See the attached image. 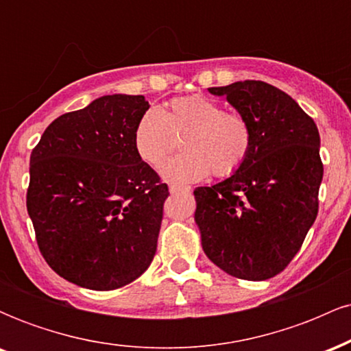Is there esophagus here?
Wrapping results in <instances>:
<instances>
[{
	"label": "esophagus",
	"mask_w": 351,
	"mask_h": 351,
	"mask_svg": "<svg viewBox=\"0 0 351 351\" xmlns=\"http://www.w3.org/2000/svg\"><path fill=\"white\" fill-rule=\"evenodd\" d=\"M180 191H188V188H183V186H180V184L170 183V193H180Z\"/></svg>",
	"instance_id": "1"
}]
</instances>
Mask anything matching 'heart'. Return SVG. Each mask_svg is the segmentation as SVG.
Wrapping results in <instances>:
<instances>
[{
    "label": "heart",
    "mask_w": 351,
    "mask_h": 351,
    "mask_svg": "<svg viewBox=\"0 0 351 351\" xmlns=\"http://www.w3.org/2000/svg\"><path fill=\"white\" fill-rule=\"evenodd\" d=\"M176 136H182L185 152L162 170L173 183H195L211 171L219 178L234 175L252 148L247 119L203 95L175 97L163 110H145L134 130L136 155L152 168H160L178 144Z\"/></svg>",
    "instance_id": "heart-1"
}]
</instances>
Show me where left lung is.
Masks as SVG:
<instances>
[{
	"label": "left lung",
	"instance_id": "left-lung-1",
	"mask_svg": "<svg viewBox=\"0 0 351 351\" xmlns=\"http://www.w3.org/2000/svg\"><path fill=\"white\" fill-rule=\"evenodd\" d=\"M247 119L252 148L221 183L195 189V221L211 263L229 276L265 280L299 252L318 213L324 178L315 122L263 80L208 88Z\"/></svg>",
	"mask_w": 351,
	"mask_h": 351
}]
</instances>
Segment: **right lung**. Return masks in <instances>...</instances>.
I'll use <instances>...</instances> for the list:
<instances>
[{
	"label": "right lung",
	"mask_w": 351,
	"mask_h": 351,
	"mask_svg": "<svg viewBox=\"0 0 351 351\" xmlns=\"http://www.w3.org/2000/svg\"><path fill=\"white\" fill-rule=\"evenodd\" d=\"M148 107L143 95H104L58 117L31 153L26 206L39 251L80 287H123L156 252L170 193L134 147Z\"/></svg>",
	"instance_id": "right-lung-1"
}]
</instances>
